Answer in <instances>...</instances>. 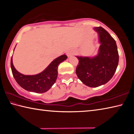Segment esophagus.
<instances>
[{"instance_id":"obj_1","label":"esophagus","mask_w":134,"mask_h":134,"mask_svg":"<svg viewBox=\"0 0 134 134\" xmlns=\"http://www.w3.org/2000/svg\"><path fill=\"white\" fill-rule=\"evenodd\" d=\"M72 53H71V52H70V51H68L67 52V57H70V56H71V55H72Z\"/></svg>"}]
</instances>
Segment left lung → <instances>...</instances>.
I'll return each mask as SVG.
<instances>
[{
    "label": "left lung",
    "instance_id": "8db88e82",
    "mask_svg": "<svg viewBox=\"0 0 134 134\" xmlns=\"http://www.w3.org/2000/svg\"><path fill=\"white\" fill-rule=\"evenodd\" d=\"M100 45L98 54L93 57L76 56L79 64L76 72L85 85L96 87L108 83L114 75L119 62L116 41L102 27H95Z\"/></svg>",
    "mask_w": 134,
    "mask_h": 134
}]
</instances>
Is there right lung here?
Masks as SVG:
<instances>
[{
	"instance_id": "1",
	"label": "right lung",
	"mask_w": 134,
	"mask_h": 134,
	"mask_svg": "<svg viewBox=\"0 0 134 134\" xmlns=\"http://www.w3.org/2000/svg\"><path fill=\"white\" fill-rule=\"evenodd\" d=\"M67 58V57L65 54L58 57L44 71L35 75H24L18 72L13 66L12 57L10 67L13 77L21 87L29 92L42 93L48 91L55 83L57 78L58 65Z\"/></svg>"
}]
</instances>
